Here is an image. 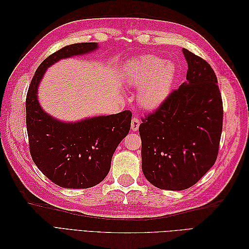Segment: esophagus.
Instances as JSON below:
<instances>
[{"instance_id":"esophagus-1","label":"esophagus","mask_w":249,"mask_h":249,"mask_svg":"<svg viewBox=\"0 0 249 249\" xmlns=\"http://www.w3.org/2000/svg\"><path fill=\"white\" fill-rule=\"evenodd\" d=\"M140 125V119L138 117H133L132 123H131V127L134 132H136L139 129Z\"/></svg>"}]
</instances>
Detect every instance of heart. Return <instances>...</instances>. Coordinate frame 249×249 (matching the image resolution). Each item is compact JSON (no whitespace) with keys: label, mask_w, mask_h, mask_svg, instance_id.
Returning <instances> with one entry per match:
<instances>
[{"label":"heart","mask_w":249,"mask_h":249,"mask_svg":"<svg viewBox=\"0 0 249 249\" xmlns=\"http://www.w3.org/2000/svg\"><path fill=\"white\" fill-rule=\"evenodd\" d=\"M176 76L177 70L172 62L149 55L132 63L127 80L130 84L140 87L137 99L141 106L155 109L169 95Z\"/></svg>","instance_id":"heart-1"}]
</instances>
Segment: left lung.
Listing matches in <instances>:
<instances>
[{"instance_id":"1","label":"left lung","mask_w":249,"mask_h":249,"mask_svg":"<svg viewBox=\"0 0 249 249\" xmlns=\"http://www.w3.org/2000/svg\"><path fill=\"white\" fill-rule=\"evenodd\" d=\"M187 81L159 107L141 118L142 171L164 190L196 184L216 162L222 132L223 106L211 65L187 49Z\"/></svg>"}]
</instances>
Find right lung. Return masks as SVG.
Segmentation results:
<instances>
[{
    "instance_id": "add662e5",
    "label": "right lung",
    "mask_w": 249,
    "mask_h": 249,
    "mask_svg": "<svg viewBox=\"0 0 249 249\" xmlns=\"http://www.w3.org/2000/svg\"><path fill=\"white\" fill-rule=\"evenodd\" d=\"M96 49L95 42L73 43L50 55L37 69L27 93L26 124L32 160L51 182L69 189H86L107 177L113 154L130 132L132 112L62 123L42 110L37 88L48 67L58 60Z\"/></svg>"
}]
</instances>
